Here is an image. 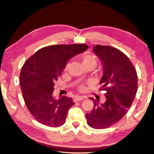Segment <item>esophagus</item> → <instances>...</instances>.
<instances>
[{"label": "esophagus", "instance_id": "esophagus-1", "mask_svg": "<svg viewBox=\"0 0 154 154\" xmlns=\"http://www.w3.org/2000/svg\"><path fill=\"white\" fill-rule=\"evenodd\" d=\"M87 97L85 96H76L73 99V101L75 102H79V101H82L83 99H85Z\"/></svg>", "mask_w": 154, "mask_h": 154}]
</instances>
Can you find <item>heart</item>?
I'll return each mask as SVG.
<instances>
[{"instance_id": "obj_1", "label": "heart", "mask_w": 154, "mask_h": 154, "mask_svg": "<svg viewBox=\"0 0 154 154\" xmlns=\"http://www.w3.org/2000/svg\"><path fill=\"white\" fill-rule=\"evenodd\" d=\"M82 63L83 66L90 65L95 67L97 65V60L96 58L93 55L85 54L82 57ZM81 89H83V88H82Z\"/></svg>"}]
</instances>
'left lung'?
Instances as JSON below:
<instances>
[{
	"instance_id": "8db88e82",
	"label": "left lung",
	"mask_w": 154,
	"mask_h": 154,
	"mask_svg": "<svg viewBox=\"0 0 154 154\" xmlns=\"http://www.w3.org/2000/svg\"><path fill=\"white\" fill-rule=\"evenodd\" d=\"M102 65L103 75L100 89L106 91V101L94 100V108L86 114L87 123L94 128L102 129L116 124L130 108L137 90L136 70L127 56L121 50L108 46L93 47Z\"/></svg>"
}]
</instances>
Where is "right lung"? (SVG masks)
I'll return each mask as SVG.
<instances>
[{"label": "right lung", "mask_w": 154, "mask_h": 154, "mask_svg": "<svg viewBox=\"0 0 154 154\" xmlns=\"http://www.w3.org/2000/svg\"><path fill=\"white\" fill-rule=\"evenodd\" d=\"M86 44H60L38 50L22 66L20 85L25 103L34 119L42 125L57 127L65 122L70 108L75 104L71 97L53 96L57 81L68 61L88 50Z\"/></svg>", "instance_id": "1"}]
</instances>
